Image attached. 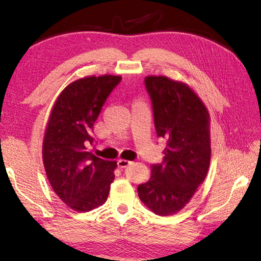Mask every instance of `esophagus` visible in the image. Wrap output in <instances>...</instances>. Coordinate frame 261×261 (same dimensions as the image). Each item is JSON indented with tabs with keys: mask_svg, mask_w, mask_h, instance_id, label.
Instances as JSON below:
<instances>
[{
	"mask_svg": "<svg viewBox=\"0 0 261 261\" xmlns=\"http://www.w3.org/2000/svg\"><path fill=\"white\" fill-rule=\"evenodd\" d=\"M130 163H132V162L128 161V160H122V159H121V160L117 161V165H118V168H120V169L127 168Z\"/></svg>",
	"mask_w": 261,
	"mask_h": 261,
	"instance_id": "esophagus-1",
	"label": "esophagus"
}]
</instances>
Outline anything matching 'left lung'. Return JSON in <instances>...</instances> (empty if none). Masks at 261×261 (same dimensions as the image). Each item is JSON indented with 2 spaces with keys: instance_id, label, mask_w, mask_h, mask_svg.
Instances as JSON below:
<instances>
[{
  "instance_id": "obj_1",
  "label": "left lung",
  "mask_w": 261,
  "mask_h": 261,
  "mask_svg": "<svg viewBox=\"0 0 261 261\" xmlns=\"http://www.w3.org/2000/svg\"><path fill=\"white\" fill-rule=\"evenodd\" d=\"M158 137L167 140L161 163L138 185V196L158 216L174 215L192 199L210 164L209 113L188 86L165 76H148Z\"/></svg>"
}]
</instances>
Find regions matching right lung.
<instances>
[{
	"instance_id": "right-lung-1",
	"label": "right lung",
	"mask_w": 261,
	"mask_h": 261,
	"mask_svg": "<svg viewBox=\"0 0 261 261\" xmlns=\"http://www.w3.org/2000/svg\"><path fill=\"white\" fill-rule=\"evenodd\" d=\"M120 76L86 77L68 85L52 109L43 140V163L60 199L78 212L103 204L114 180L116 161L88 150L93 124Z\"/></svg>"
}]
</instances>
